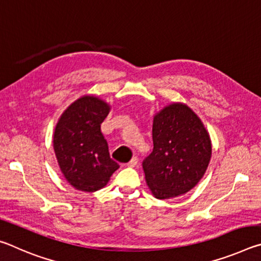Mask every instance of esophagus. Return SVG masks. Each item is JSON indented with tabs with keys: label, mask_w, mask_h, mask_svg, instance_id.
Segmentation results:
<instances>
[{
	"label": "esophagus",
	"mask_w": 261,
	"mask_h": 261,
	"mask_svg": "<svg viewBox=\"0 0 261 261\" xmlns=\"http://www.w3.org/2000/svg\"><path fill=\"white\" fill-rule=\"evenodd\" d=\"M137 165H138V158L137 156H134L129 162H127V167H136Z\"/></svg>",
	"instance_id": "obj_1"
}]
</instances>
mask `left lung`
Segmentation results:
<instances>
[{"label": "left lung", "instance_id": "obj_1", "mask_svg": "<svg viewBox=\"0 0 261 261\" xmlns=\"http://www.w3.org/2000/svg\"><path fill=\"white\" fill-rule=\"evenodd\" d=\"M153 151L143 161L153 196L169 199L189 192L202 178L212 155L200 118L184 103H171L153 120Z\"/></svg>", "mask_w": 261, "mask_h": 261}]
</instances>
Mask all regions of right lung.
Returning a JSON list of instances; mask_svg holds the SVG:
<instances>
[{"label":"right lung","mask_w":261,"mask_h":261,"mask_svg":"<svg viewBox=\"0 0 261 261\" xmlns=\"http://www.w3.org/2000/svg\"><path fill=\"white\" fill-rule=\"evenodd\" d=\"M110 107L103 100L85 95L62 114L54 132V151L65 179L74 189H102L120 166L110 159L101 123Z\"/></svg>","instance_id":"obj_1"}]
</instances>
